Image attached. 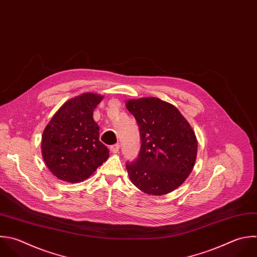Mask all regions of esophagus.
<instances>
[{
  "instance_id": "1",
  "label": "esophagus",
  "mask_w": 257,
  "mask_h": 257,
  "mask_svg": "<svg viewBox=\"0 0 257 257\" xmlns=\"http://www.w3.org/2000/svg\"><path fill=\"white\" fill-rule=\"evenodd\" d=\"M110 151L113 153V154H117L118 151H119V144H115L113 146L110 147Z\"/></svg>"
}]
</instances>
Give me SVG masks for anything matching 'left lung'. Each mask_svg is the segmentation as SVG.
<instances>
[{
	"label": "left lung",
	"mask_w": 257,
	"mask_h": 257,
	"mask_svg": "<svg viewBox=\"0 0 257 257\" xmlns=\"http://www.w3.org/2000/svg\"><path fill=\"white\" fill-rule=\"evenodd\" d=\"M141 135L137 160L126 163L132 183L149 195H165L181 186L192 172L198 143L186 118L173 104L156 97L125 103Z\"/></svg>",
	"instance_id": "obj_1"
}]
</instances>
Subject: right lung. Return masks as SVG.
Segmentation results:
<instances>
[{
	"mask_svg": "<svg viewBox=\"0 0 257 257\" xmlns=\"http://www.w3.org/2000/svg\"><path fill=\"white\" fill-rule=\"evenodd\" d=\"M103 96L83 93L66 101L46 125L42 156L58 179L77 183L89 178L108 159V149L99 141L93 111Z\"/></svg>",
	"mask_w": 257,
	"mask_h": 257,
	"instance_id": "add662e5",
	"label": "right lung"
}]
</instances>
